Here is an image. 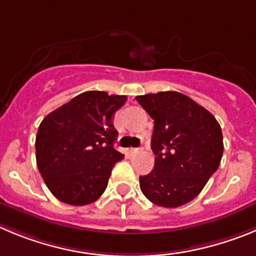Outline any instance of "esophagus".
<instances>
[{
  "instance_id": "34e87169",
  "label": "esophagus",
  "mask_w": 256,
  "mask_h": 256,
  "mask_svg": "<svg viewBox=\"0 0 256 256\" xmlns=\"http://www.w3.org/2000/svg\"><path fill=\"white\" fill-rule=\"evenodd\" d=\"M140 154V148H130L128 150V154L130 156H134V154Z\"/></svg>"
}]
</instances>
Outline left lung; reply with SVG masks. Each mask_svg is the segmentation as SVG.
Segmentation results:
<instances>
[{
	"mask_svg": "<svg viewBox=\"0 0 256 256\" xmlns=\"http://www.w3.org/2000/svg\"><path fill=\"white\" fill-rule=\"evenodd\" d=\"M154 119V168L140 176L154 204L176 208L193 200L218 168L224 138L214 116L184 94L161 91L136 98Z\"/></svg>",
	"mask_w": 256,
	"mask_h": 256,
	"instance_id": "obj_1",
	"label": "left lung"
}]
</instances>
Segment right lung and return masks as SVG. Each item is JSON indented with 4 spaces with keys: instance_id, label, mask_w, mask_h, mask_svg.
Masks as SVG:
<instances>
[{
    "instance_id": "add662e5",
    "label": "right lung",
    "mask_w": 256,
    "mask_h": 256,
    "mask_svg": "<svg viewBox=\"0 0 256 256\" xmlns=\"http://www.w3.org/2000/svg\"><path fill=\"white\" fill-rule=\"evenodd\" d=\"M126 95L86 91L49 112L35 140L36 165L50 193L71 206L98 200L112 166L124 157L114 148L112 116Z\"/></svg>"
}]
</instances>
